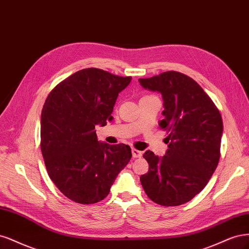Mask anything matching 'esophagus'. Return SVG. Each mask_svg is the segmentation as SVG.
<instances>
[{"instance_id":"esophagus-1","label":"esophagus","mask_w":249,"mask_h":249,"mask_svg":"<svg viewBox=\"0 0 249 249\" xmlns=\"http://www.w3.org/2000/svg\"><path fill=\"white\" fill-rule=\"evenodd\" d=\"M131 153H132V157H133V158H140V157H142V153L141 151L136 150V149H134V148L131 149Z\"/></svg>"}]
</instances>
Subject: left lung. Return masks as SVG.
Wrapping results in <instances>:
<instances>
[{
  "instance_id": "left-lung-1",
  "label": "left lung",
  "mask_w": 249,
  "mask_h": 249,
  "mask_svg": "<svg viewBox=\"0 0 249 249\" xmlns=\"http://www.w3.org/2000/svg\"><path fill=\"white\" fill-rule=\"evenodd\" d=\"M139 82L162 95L164 119L159 126L168 143L163 157L145 152L149 171L141 176L142 186L156 204H185L204 189L217 167L221 115L202 87L181 72L166 71Z\"/></svg>"
}]
</instances>
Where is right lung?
I'll return each instance as SVG.
<instances>
[{
	"mask_svg": "<svg viewBox=\"0 0 249 249\" xmlns=\"http://www.w3.org/2000/svg\"><path fill=\"white\" fill-rule=\"evenodd\" d=\"M130 82V76L86 68L47 96L41 113L42 156L54 185L75 203L95 204L107 197L132 156L124 143L98 142L95 130L113 119L118 95Z\"/></svg>",
	"mask_w": 249,
	"mask_h": 249,
	"instance_id": "1",
	"label": "right lung"
}]
</instances>
